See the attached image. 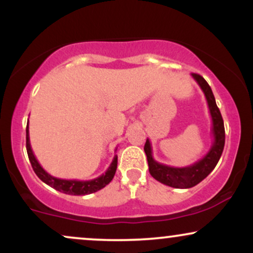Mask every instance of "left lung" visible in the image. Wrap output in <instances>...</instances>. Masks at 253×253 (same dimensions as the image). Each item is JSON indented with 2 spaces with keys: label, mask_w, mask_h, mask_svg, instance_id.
Returning <instances> with one entry per match:
<instances>
[{
  "label": "left lung",
  "mask_w": 253,
  "mask_h": 253,
  "mask_svg": "<svg viewBox=\"0 0 253 253\" xmlns=\"http://www.w3.org/2000/svg\"><path fill=\"white\" fill-rule=\"evenodd\" d=\"M191 77L196 81L200 88L205 94L206 100L208 103V109L211 118V136H213V143L210 151L202 157L200 161L195 162L189 167L175 168L170 165H165L155 161L152 156V146L150 140L147 139L145 143L144 151L147 157V163H149V171L151 176L157 179L158 182L163 183L169 187L177 188V189H188V188L195 187L200 182L203 181L214 168L216 167L220 157L222 155L223 146H225V127H223V120L217 108L215 97L211 91L210 84L206 82L202 76L197 74H191Z\"/></svg>",
  "instance_id": "1"
}]
</instances>
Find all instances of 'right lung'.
Here are the masks:
<instances>
[{"instance_id": "1", "label": "right lung", "mask_w": 253, "mask_h": 253, "mask_svg": "<svg viewBox=\"0 0 253 253\" xmlns=\"http://www.w3.org/2000/svg\"><path fill=\"white\" fill-rule=\"evenodd\" d=\"M26 147H27L28 158H30L32 168H33L34 172L37 173V176L39 177L43 183L50 185L51 188L60 191V193L68 194V195H88V194L96 193V191L102 189V188L106 187V185L112 181L113 177L115 175V171H117L118 156L115 155L106 172L94 179H89V181L63 179V178H57V177L50 175L47 171L42 169V167L39 164V162H38L36 156H34L33 151H32L28 124H27V128H26Z\"/></svg>"}]
</instances>
